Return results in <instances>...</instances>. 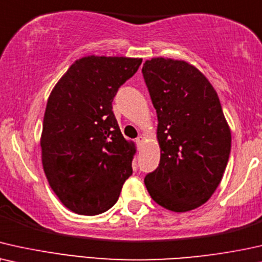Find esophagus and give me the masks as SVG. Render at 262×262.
<instances>
[{
    "instance_id": "1",
    "label": "esophagus",
    "mask_w": 262,
    "mask_h": 262,
    "mask_svg": "<svg viewBox=\"0 0 262 262\" xmlns=\"http://www.w3.org/2000/svg\"><path fill=\"white\" fill-rule=\"evenodd\" d=\"M135 142H137V144L140 146L142 142H144V137H142V135H140V137H138L137 140H135Z\"/></svg>"
}]
</instances>
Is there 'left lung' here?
<instances>
[{
  "label": "left lung",
  "mask_w": 262,
  "mask_h": 262,
  "mask_svg": "<svg viewBox=\"0 0 262 262\" xmlns=\"http://www.w3.org/2000/svg\"><path fill=\"white\" fill-rule=\"evenodd\" d=\"M157 111L159 165L145 177L149 195L173 212L200 207L221 183L231 132L206 76L186 61L155 57L142 67Z\"/></svg>",
  "instance_id": "obj_1"
}]
</instances>
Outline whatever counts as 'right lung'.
Here are the masks:
<instances>
[{
	"label": "right lung",
	"instance_id": "add662e5",
	"mask_svg": "<svg viewBox=\"0 0 262 262\" xmlns=\"http://www.w3.org/2000/svg\"><path fill=\"white\" fill-rule=\"evenodd\" d=\"M141 62L95 55L79 58L49 96L41 163L51 189L75 213L96 215L109 210L133 173L137 149L121 133L113 100Z\"/></svg>",
	"mask_w": 262,
	"mask_h": 262
}]
</instances>
